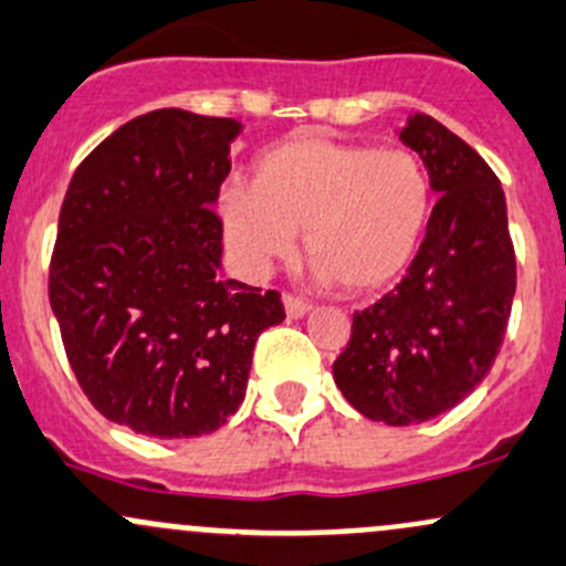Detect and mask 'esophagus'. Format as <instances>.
I'll use <instances>...</instances> for the list:
<instances>
[{"label": "esophagus", "mask_w": 566, "mask_h": 566, "mask_svg": "<svg viewBox=\"0 0 566 566\" xmlns=\"http://www.w3.org/2000/svg\"><path fill=\"white\" fill-rule=\"evenodd\" d=\"M282 303H284V312H287V317L298 319L303 314H308V308H312V303L303 301V298H295V295L284 293L282 295Z\"/></svg>", "instance_id": "1"}]
</instances>
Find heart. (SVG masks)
<instances>
[{
	"mask_svg": "<svg viewBox=\"0 0 566 566\" xmlns=\"http://www.w3.org/2000/svg\"><path fill=\"white\" fill-rule=\"evenodd\" d=\"M238 263L265 273L295 249V230L319 282L374 293L418 258L433 213V184L420 154L371 143L293 138L254 163L252 184L219 198Z\"/></svg>",
	"mask_w": 566,
	"mask_h": 566,
	"instance_id": "obj_1",
	"label": "heart"
}]
</instances>
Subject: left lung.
Here are the masks:
<instances>
[{
	"instance_id": "8db88e82",
	"label": "left lung",
	"mask_w": 566,
	"mask_h": 566,
	"mask_svg": "<svg viewBox=\"0 0 566 566\" xmlns=\"http://www.w3.org/2000/svg\"><path fill=\"white\" fill-rule=\"evenodd\" d=\"M398 138L423 157L439 200L407 276L355 312L333 379L368 420L412 426L453 409L491 371L513 308L515 249L502 184L469 143L426 113Z\"/></svg>"
}]
</instances>
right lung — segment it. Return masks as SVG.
Instances as JSON below:
<instances>
[{
    "label": "right lung",
    "mask_w": 566,
    "mask_h": 566,
    "mask_svg": "<svg viewBox=\"0 0 566 566\" xmlns=\"http://www.w3.org/2000/svg\"><path fill=\"white\" fill-rule=\"evenodd\" d=\"M235 118L143 113L75 170L48 295L97 412L143 437H203L247 396L254 342L284 319L276 290L224 279L222 219Z\"/></svg>",
    "instance_id": "add662e5"
}]
</instances>
